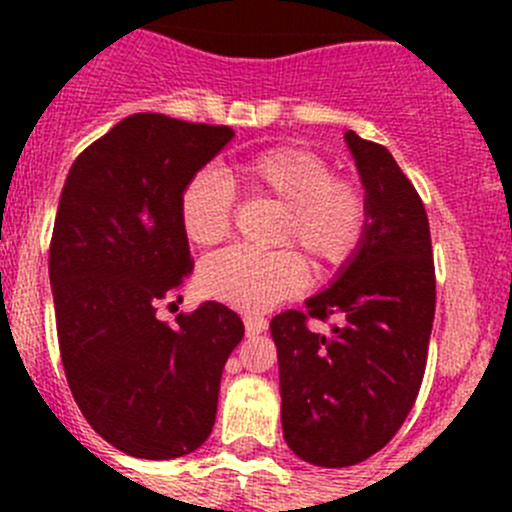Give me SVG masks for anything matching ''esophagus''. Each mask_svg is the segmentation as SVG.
I'll return each instance as SVG.
<instances>
[{
	"instance_id": "obj_1",
	"label": "esophagus",
	"mask_w": 512,
	"mask_h": 512,
	"mask_svg": "<svg viewBox=\"0 0 512 512\" xmlns=\"http://www.w3.org/2000/svg\"><path fill=\"white\" fill-rule=\"evenodd\" d=\"M267 329L265 317H245V332L247 337H255V334H262Z\"/></svg>"
}]
</instances>
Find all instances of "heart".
Here are the masks:
<instances>
[{
	"mask_svg": "<svg viewBox=\"0 0 512 512\" xmlns=\"http://www.w3.org/2000/svg\"><path fill=\"white\" fill-rule=\"evenodd\" d=\"M237 175L252 198L280 208L272 242L287 247H227L205 257L198 285L210 299L242 312H265L304 287V262L294 249L314 267L329 270L347 265L364 245L371 225L369 193L354 178L334 175L317 153L272 146L242 158ZM178 218L195 245L225 240L235 218V188L218 170H198L180 190Z\"/></svg>",
	"mask_w": 512,
	"mask_h": 512,
	"instance_id": "b5f03b06",
	"label": "heart"
}]
</instances>
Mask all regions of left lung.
Returning a JSON list of instances; mask_svg holds the SVG:
<instances>
[{"instance_id":"obj_1","label":"left lung","mask_w":512,"mask_h":512,"mask_svg":"<svg viewBox=\"0 0 512 512\" xmlns=\"http://www.w3.org/2000/svg\"><path fill=\"white\" fill-rule=\"evenodd\" d=\"M371 225L332 287L272 319L282 428L302 461L344 468L386 446L414 409L436 312L431 230L421 195L381 143L347 131ZM333 319L317 335L308 319Z\"/></svg>"}]
</instances>
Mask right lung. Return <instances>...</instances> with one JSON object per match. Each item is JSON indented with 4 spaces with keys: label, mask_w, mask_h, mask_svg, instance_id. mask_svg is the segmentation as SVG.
Returning <instances> with one entry per match:
<instances>
[{
    "label": "right lung",
    "mask_w": 512,
    "mask_h": 512,
    "mask_svg": "<svg viewBox=\"0 0 512 512\" xmlns=\"http://www.w3.org/2000/svg\"><path fill=\"white\" fill-rule=\"evenodd\" d=\"M232 136L133 113L74 160L61 190L49 275L66 381L91 428L128 456L178 458L210 436L245 334L220 302L175 324L156 317L193 272L180 190Z\"/></svg>",
    "instance_id": "1"
}]
</instances>
